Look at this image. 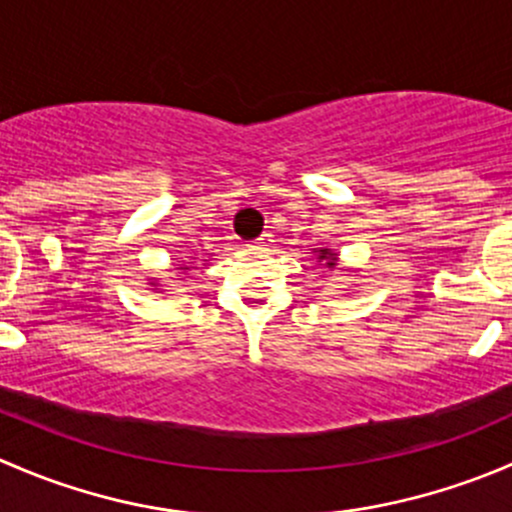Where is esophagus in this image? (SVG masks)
<instances>
[{"instance_id": "obj_1", "label": "esophagus", "mask_w": 512, "mask_h": 512, "mask_svg": "<svg viewBox=\"0 0 512 512\" xmlns=\"http://www.w3.org/2000/svg\"><path fill=\"white\" fill-rule=\"evenodd\" d=\"M270 242H272V235H270V232H262V235L257 237V240L252 242L250 247H267V245H270Z\"/></svg>"}]
</instances>
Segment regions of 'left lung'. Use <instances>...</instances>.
Wrapping results in <instances>:
<instances>
[{"instance_id": "8db88e82", "label": "left lung", "mask_w": 512, "mask_h": 512, "mask_svg": "<svg viewBox=\"0 0 512 512\" xmlns=\"http://www.w3.org/2000/svg\"><path fill=\"white\" fill-rule=\"evenodd\" d=\"M317 260H319V262H327V267H334V262H337V257H334L332 252H327V250H319Z\"/></svg>"}]
</instances>
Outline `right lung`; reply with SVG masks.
I'll return each mask as SVG.
<instances>
[{
    "mask_svg": "<svg viewBox=\"0 0 512 512\" xmlns=\"http://www.w3.org/2000/svg\"><path fill=\"white\" fill-rule=\"evenodd\" d=\"M180 270H188V267H180Z\"/></svg>",
    "mask_w": 512,
    "mask_h": 512,
    "instance_id": "right-lung-1",
    "label": "right lung"
}]
</instances>
